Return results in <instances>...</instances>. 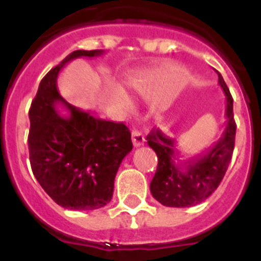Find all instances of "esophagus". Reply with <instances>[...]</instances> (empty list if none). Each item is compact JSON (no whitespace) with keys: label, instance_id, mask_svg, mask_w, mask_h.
Masks as SVG:
<instances>
[{"label":"esophagus","instance_id":"1","mask_svg":"<svg viewBox=\"0 0 261 261\" xmlns=\"http://www.w3.org/2000/svg\"><path fill=\"white\" fill-rule=\"evenodd\" d=\"M133 143L135 146H141L145 143V138L143 134L138 130H133Z\"/></svg>","mask_w":261,"mask_h":261}]
</instances>
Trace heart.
Returning a JSON list of instances; mask_svg holds the SVG:
<instances>
[{
    "label": "heart",
    "instance_id": "b5f03b06",
    "mask_svg": "<svg viewBox=\"0 0 261 261\" xmlns=\"http://www.w3.org/2000/svg\"><path fill=\"white\" fill-rule=\"evenodd\" d=\"M120 99H121V102H122V105L126 107V109L131 110L134 107L133 101H131V99L128 98V96H126L123 92H120Z\"/></svg>",
    "mask_w": 261,
    "mask_h": 261
}]
</instances>
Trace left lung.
<instances>
[{
	"instance_id": "obj_1",
	"label": "left lung",
	"mask_w": 261,
	"mask_h": 261,
	"mask_svg": "<svg viewBox=\"0 0 261 261\" xmlns=\"http://www.w3.org/2000/svg\"><path fill=\"white\" fill-rule=\"evenodd\" d=\"M218 83L226 96V127L211 149L199 156L178 164L177 141L164 135L159 128L146 136L149 146L156 152L158 168L150 183L152 197L168 207H191L208 198L223 179L235 146L236 123L233 99L222 75L217 72Z\"/></svg>"
}]
</instances>
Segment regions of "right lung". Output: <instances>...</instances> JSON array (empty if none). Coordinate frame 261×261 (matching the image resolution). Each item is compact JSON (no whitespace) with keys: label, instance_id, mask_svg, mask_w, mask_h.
Returning <instances> with one entry per match:
<instances>
[{"label":"right lung","instance_id":"add662e5","mask_svg":"<svg viewBox=\"0 0 261 261\" xmlns=\"http://www.w3.org/2000/svg\"><path fill=\"white\" fill-rule=\"evenodd\" d=\"M101 54L103 50L70 53L41 80L29 111L28 143L34 175L55 203L73 211H92L111 201L116 173L133 150L125 123L82 111L58 91V74L68 62ZM59 104L69 115H59Z\"/></svg>","mask_w":261,"mask_h":261}]
</instances>
